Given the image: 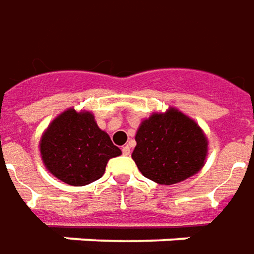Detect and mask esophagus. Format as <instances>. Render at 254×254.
Listing matches in <instances>:
<instances>
[{"label": "esophagus", "mask_w": 254, "mask_h": 254, "mask_svg": "<svg viewBox=\"0 0 254 254\" xmlns=\"http://www.w3.org/2000/svg\"><path fill=\"white\" fill-rule=\"evenodd\" d=\"M122 154H124V156H129V154H130V147H129L127 144L122 147Z\"/></svg>", "instance_id": "1"}]
</instances>
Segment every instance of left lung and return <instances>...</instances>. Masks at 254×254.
Masks as SVG:
<instances>
[{"label": "left lung", "mask_w": 254, "mask_h": 254, "mask_svg": "<svg viewBox=\"0 0 254 254\" xmlns=\"http://www.w3.org/2000/svg\"><path fill=\"white\" fill-rule=\"evenodd\" d=\"M132 158L143 177L174 185L193 177L206 163L208 140L199 124L175 107L141 121Z\"/></svg>", "instance_id": "obj_1"}]
</instances>
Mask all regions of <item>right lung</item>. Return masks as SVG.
<instances>
[{"label":"right lung","instance_id":"right-lung-1","mask_svg":"<svg viewBox=\"0 0 254 254\" xmlns=\"http://www.w3.org/2000/svg\"><path fill=\"white\" fill-rule=\"evenodd\" d=\"M40 156L57 179L84 186L104 175L110 158L122 154L90 111L68 108L50 122L41 134Z\"/></svg>","mask_w":254,"mask_h":254}]
</instances>
